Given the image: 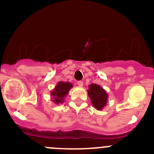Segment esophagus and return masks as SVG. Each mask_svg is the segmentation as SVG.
<instances>
[{
	"mask_svg": "<svg viewBox=\"0 0 154 154\" xmlns=\"http://www.w3.org/2000/svg\"><path fill=\"white\" fill-rule=\"evenodd\" d=\"M77 85H78L79 86L82 87L83 86V83L82 81H77Z\"/></svg>",
	"mask_w": 154,
	"mask_h": 154,
	"instance_id": "esophagus-1",
	"label": "esophagus"
}]
</instances>
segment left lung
Returning <instances> with one entry per match:
<instances>
[{"mask_svg": "<svg viewBox=\"0 0 154 154\" xmlns=\"http://www.w3.org/2000/svg\"><path fill=\"white\" fill-rule=\"evenodd\" d=\"M88 94L91 100L92 105L97 110H100L106 104L107 95L106 92L102 87L97 84H91L88 90Z\"/></svg>", "mask_w": 154, "mask_h": 154, "instance_id": "left-lung-1", "label": "left lung"}]
</instances>
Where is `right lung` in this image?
<instances>
[{
	"instance_id": "obj_1",
	"label": "right lung",
	"mask_w": 154,
	"mask_h": 154,
	"mask_svg": "<svg viewBox=\"0 0 154 154\" xmlns=\"http://www.w3.org/2000/svg\"><path fill=\"white\" fill-rule=\"evenodd\" d=\"M72 86V84L70 83H65V82L58 83L54 91L51 92V95L54 98V103H57V104L60 103H63L64 97L67 95L68 91L71 89Z\"/></svg>"
}]
</instances>
